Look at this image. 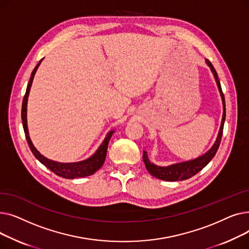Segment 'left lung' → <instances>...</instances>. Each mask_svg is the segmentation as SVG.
<instances>
[{"mask_svg":"<svg viewBox=\"0 0 249 249\" xmlns=\"http://www.w3.org/2000/svg\"><path fill=\"white\" fill-rule=\"evenodd\" d=\"M206 63L208 64V67L211 69V71L213 72V75L215 77V81L217 83V86H218V89H219V91H220L222 103H223V116H222L221 126H220V130H219L217 139L214 143V145L211 147V149L208 150L205 154L201 155L200 158L195 159L193 160H189V161L175 163V164L168 165V166H159V165H156V164L150 162L149 160H148L147 152L143 151V161H144L145 167L148 171V173L156 178H160V179H162V180H167V181H178V180L188 179V178L194 177L196 174H198L200 171H202V169L209 162H210V160L214 158L218 148H219L222 134H223V127H224L225 117H226L225 98H224V95H223V91H222V89H221V85H220V81L218 78L217 71H215L212 63L209 61L208 59H206Z\"/></svg>","mask_w":249,"mask_h":249,"instance_id":"obj_1","label":"left lung"}]
</instances>
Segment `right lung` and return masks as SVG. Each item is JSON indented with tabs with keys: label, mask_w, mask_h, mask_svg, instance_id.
Returning <instances> with one entry per match:
<instances>
[{
	"label": "right lung",
	"mask_w": 249,
	"mask_h": 249,
	"mask_svg": "<svg viewBox=\"0 0 249 249\" xmlns=\"http://www.w3.org/2000/svg\"><path fill=\"white\" fill-rule=\"evenodd\" d=\"M42 59L37 63L35 69L33 70L29 83L27 85V89H26V93L23 99L22 103V111H21V118H22V122H23V128H24V132L26 139H27L28 145L34 154L35 158L40 161L43 165H45L47 168H49L52 173H54L56 176L61 177L63 178H85L88 176L94 175L98 169H100L105 162V160H106V154H107V149H108V143L114 133L113 131H110L106 138L104 139L103 143L100 145V147L97 149V151L89 158L88 160H82V161H77V162H70V163H64V162H58L46 159L45 156H43L40 152H39L33 145V143L30 139L29 132H28V127H27V101H28V96H29V91L30 88L33 82V78L35 75V72L38 69L39 65H40Z\"/></svg>",
	"instance_id": "add662e5"
}]
</instances>
